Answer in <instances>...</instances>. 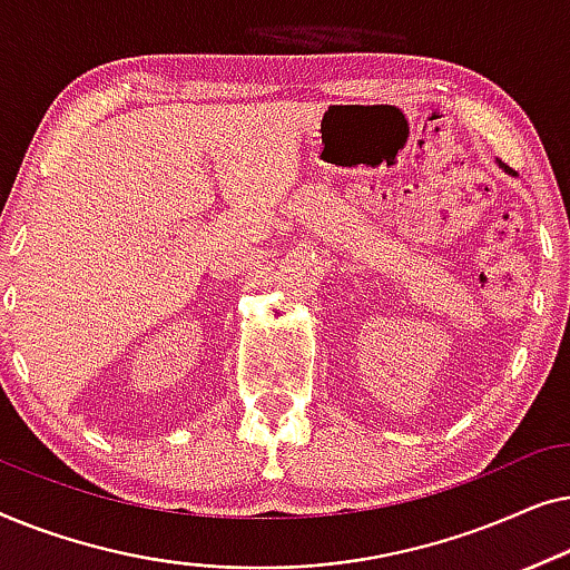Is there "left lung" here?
Returning a JSON list of instances; mask_svg holds the SVG:
<instances>
[{
    "instance_id": "obj_1",
    "label": "left lung",
    "mask_w": 570,
    "mask_h": 570,
    "mask_svg": "<svg viewBox=\"0 0 570 570\" xmlns=\"http://www.w3.org/2000/svg\"><path fill=\"white\" fill-rule=\"evenodd\" d=\"M498 168H503V170H505V174H511V176H513V170H511L509 166H505V163H501V160H498Z\"/></svg>"
}]
</instances>
